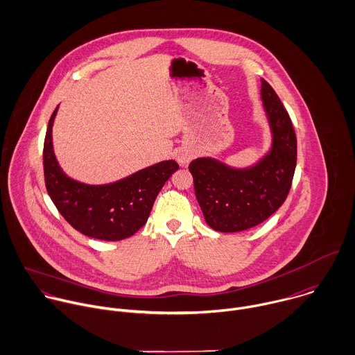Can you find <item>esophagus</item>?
I'll use <instances>...</instances> for the list:
<instances>
[{
    "label": "esophagus",
    "mask_w": 355,
    "mask_h": 355,
    "mask_svg": "<svg viewBox=\"0 0 355 355\" xmlns=\"http://www.w3.org/2000/svg\"><path fill=\"white\" fill-rule=\"evenodd\" d=\"M191 158H193V154L189 153V151H182V153H179V155H178V161H179V164H182V165L189 164Z\"/></svg>",
    "instance_id": "esophagus-1"
}]
</instances>
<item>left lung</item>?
I'll use <instances>...</instances> for the list:
<instances>
[{"label": "left lung", "instance_id": "1", "mask_svg": "<svg viewBox=\"0 0 355 355\" xmlns=\"http://www.w3.org/2000/svg\"><path fill=\"white\" fill-rule=\"evenodd\" d=\"M261 102L270 123V151L252 166L233 168L215 158H197L189 169L208 226L220 233L252 229L286 200L296 168V135L271 85L261 80Z\"/></svg>", "mask_w": 355, "mask_h": 355}]
</instances>
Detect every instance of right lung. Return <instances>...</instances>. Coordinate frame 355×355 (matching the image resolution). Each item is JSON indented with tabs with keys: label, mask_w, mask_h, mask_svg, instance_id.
<instances>
[{
	"label": "right lung",
	"mask_w": 355,
	"mask_h": 355,
	"mask_svg": "<svg viewBox=\"0 0 355 355\" xmlns=\"http://www.w3.org/2000/svg\"><path fill=\"white\" fill-rule=\"evenodd\" d=\"M58 107L51 116L44 141V175L51 200L60 215L84 236L103 241L133 236L146 225L159 190L179 165L173 159L162 161L109 184L77 182L62 171L53 153L52 126Z\"/></svg>",
	"instance_id": "right-lung-1"
}]
</instances>
